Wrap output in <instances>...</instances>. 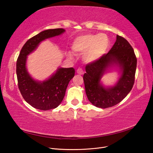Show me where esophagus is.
<instances>
[{"instance_id":"esophagus-1","label":"esophagus","mask_w":153,"mask_h":153,"mask_svg":"<svg viewBox=\"0 0 153 153\" xmlns=\"http://www.w3.org/2000/svg\"><path fill=\"white\" fill-rule=\"evenodd\" d=\"M76 73L78 74H79V75H83V74L84 73V71H83V69H81V68H78L76 70Z\"/></svg>"}]
</instances>
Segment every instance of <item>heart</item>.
<instances>
[{
    "label": "heart",
    "mask_w": 153,
    "mask_h": 153,
    "mask_svg": "<svg viewBox=\"0 0 153 153\" xmlns=\"http://www.w3.org/2000/svg\"><path fill=\"white\" fill-rule=\"evenodd\" d=\"M110 41L105 34H87L76 38L72 45V49L78 54H84V60L92 63L99 60L108 49ZM69 57L72 55L68 53Z\"/></svg>",
    "instance_id": "obj_1"
}]
</instances>
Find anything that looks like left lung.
Wrapping results in <instances>:
<instances>
[{
    "label": "left lung",
    "mask_w": 153,
    "mask_h": 153,
    "mask_svg": "<svg viewBox=\"0 0 153 153\" xmlns=\"http://www.w3.org/2000/svg\"><path fill=\"white\" fill-rule=\"evenodd\" d=\"M137 62L131 45L123 37L117 35L116 41L109 52L85 66L83 79L90 102L101 108L112 107L121 102L133 86ZM114 63L120 68L122 76L115 86L105 88L100 84V78L107 68Z\"/></svg>",
    "instance_id": "1"
}]
</instances>
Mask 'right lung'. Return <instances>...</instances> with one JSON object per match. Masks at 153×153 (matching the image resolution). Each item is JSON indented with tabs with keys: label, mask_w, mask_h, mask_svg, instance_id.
Returning a JSON list of instances; mask_svg holds the SVG:
<instances>
[{
	"label": "right lung",
	"mask_w": 153,
	"mask_h": 153,
	"mask_svg": "<svg viewBox=\"0 0 153 153\" xmlns=\"http://www.w3.org/2000/svg\"><path fill=\"white\" fill-rule=\"evenodd\" d=\"M64 31L63 29H54L41 32L27 41L18 57L16 75L18 88L24 99L36 109L48 110L57 108L61 104L69 82L75 76V69L60 68L48 80L36 81L27 71V56L38 47L41 41L59 36Z\"/></svg>",
	"instance_id": "add662e5"
}]
</instances>
